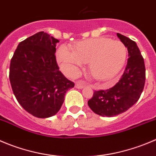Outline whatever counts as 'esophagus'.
Instances as JSON below:
<instances>
[{
	"mask_svg": "<svg viewBox=\"0 0 156 156\" xmlns=\"http://www.w3.org/2000/svg\"><path fill=\"white\" fill-rule=\"evenodd\" d=\"M85 87V83L83 82V81H78V82L76 83L75 87L77 89H83Z\"/></svg>",
	"mask_w": 156,
	"mask_h": 156,
	"instance_id": "1",
	"label": "esophagus"
}]
</instances>
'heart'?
Wrapping results in <instances>:
<instances>
[{
    "instance_id": "heart-1",
    "label": "heart",
    "mask_w": 156,
    "mask_h": 156,
    "mask_svg": "<svg viewBox=\"0 0 156 156\" xmlns=\"http://www.w3.org/2000/svg\"><path fill=\"white\" fill-rule=\"evenodd\" d=\"M127 49L123 43L109 38L98 37L78 43L73 51L62 45L57 52V60L69 76H76L84 63L98 81H108L118 74L124 66Z\"/></svg>"
}]
</instances>
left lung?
<instances>
[{"label":"left lung","instance_id":"obj_1","mask_svg":"<svg viewBox=\"0 0 156 156\" xmlns=\"http://www.w3.org/2000/svg\"><path fill=\"white\" fill-rule=\"evenodd\" d=\"M128 50L129 59L121 79L112 88L95 91L88 106L102 116H115L128 110L139 100L146 80L144 59L135 41L117 34Z\"/></svg>","mask_w":156,"mask_h":156}]
</instances>
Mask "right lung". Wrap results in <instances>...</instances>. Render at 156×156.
<instances>
[{
    "mask_svg": "<svg viewBox=\"0 0 156 156\" xmlns=\"http://www.w3.org/2000/svg\"><path fill=\"white\" fill-rule=\"evenodd\" d=\"M57 39L41 31L17 46L10 60L9 78L20 106L37 118L56 115L64 96L74 83L57 66L55 53Z\"/></svg>",
    "mask_w": 156,
    "mask_h": 156,
    "instance_id": "right-lung-1",
    "label": "right lung"
}]
</instances>
